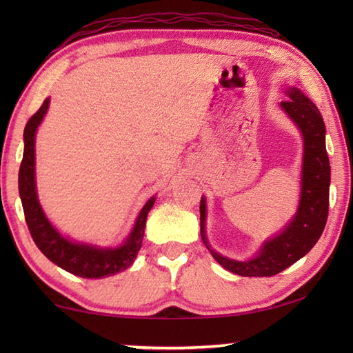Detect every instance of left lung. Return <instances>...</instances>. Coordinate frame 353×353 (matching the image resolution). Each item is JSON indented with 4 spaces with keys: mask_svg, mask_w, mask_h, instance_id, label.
I'll list each match as a JSON object with an SVG mask.
<instances>
[{
    "mask_svg": "<svg viewBox=\"0 0 353 353\" xmlns=\"http://www.w3.org/2000/svg\"><path fill=\"white\" fill-rule=\"evenodd\" d=\"M292 121L302 130L305 152L302 168V193L294 219L282 234L263 244L252 260L225 259L208 246L205 238V201L201 199V236L213 259L227 271L243 277H271L312 250L324 232L328 216L330 163L325 151V124L318 107L297 88H291L290 98L280 103Z\"/></svg>",
    "mask_w": 353,
    "mask_h": 353,
    "instance_id": "obj_1",
    "label": "left lung"
}]
</instances>
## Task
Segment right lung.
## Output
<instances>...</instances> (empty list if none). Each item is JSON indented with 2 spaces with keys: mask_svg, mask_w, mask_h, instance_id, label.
Segmentation results:
<instances>
[{
  "mask_svg": "<svg viewBox=\"0 0 353 353\" xmlns=\"http://www.w3.org/2000/svg\"><path fill=\"white\" fill-rule=\"evenodd\" d=\"M50 105L45 99L40 109L29 118L25 128V152L19 171V190L25 212V219L34 243L46 259H50L62 270L83 279H103L121 272L132 265L141 248L148 213L154 205L155 198L149 199L141 208L139 219L130 232V236L123 246L115 249H98L88 244L71 243L63 238L46 219L35 193V130L43 119Z\"/></svg>",
  "mask_w": 353,
  "mask_h": 353,
  "instance_id": "1",
  "label": "right lung"
}]
</instances>
